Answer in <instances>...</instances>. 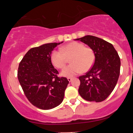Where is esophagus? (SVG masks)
Returning a JSON list of instances; mask_svg holds the SVG:
<instances>
[{
    "label": "esophagus",
    "instance_id": "obj_1",
    "mask_svg": "<svg viewBox=\"0 0 133 133\" xmlns=\"http://www.w3.org/2000/svg\"><path fill=\"white\" fill-rule=\"evenodd\" d=\"M72 78L71 77H68V81L70 82H71L72 81Z\"/></svg>",
    "mask_w": 133,
    "mask_h": 133
}]
</instances>
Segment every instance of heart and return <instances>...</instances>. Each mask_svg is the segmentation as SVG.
Returning a JSON list of instances; mask_svg holds the SVG:
<instances>
[{"label":"heart","instance_id":"b5f03b06","mask_svg":"<svg viewBox=\"0 0 133 133\" xmlns=\"http://www.w3.org/2000/svg\"><path fill=\"white\" fill-rule=\"evenodd\" d=\"M70 65L62 70L61 75L70 77L87 71L91 68L94 62V54L90 48L85 47L82 43L73 42L61 49H56L51 56L52 63L57 68L64 66L67 57H70Z\"/></svg>","mask_w":133,"mask_h":133}]
</instances>
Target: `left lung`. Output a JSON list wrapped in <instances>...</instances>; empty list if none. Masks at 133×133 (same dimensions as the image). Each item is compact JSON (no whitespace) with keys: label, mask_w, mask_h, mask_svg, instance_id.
I'll return each instance as SVG.
<instances>
[{"label":"left lung","mask_w":133,"mask_h":133,"mask_svg":"<svg viewBox=\"0 0 133 133\" xmlns=\"http://www.w3.org/2000/svg\"><path fill=\"white\" fill-rule=\"evenodd\" d=\"M93 51V66L84 76L79 77V93L87 101L99 102L110 96L117 84L121 60L111 43L96 36H85L76 39Z\"/></svg>","instance_id":"1"}]
</instances>
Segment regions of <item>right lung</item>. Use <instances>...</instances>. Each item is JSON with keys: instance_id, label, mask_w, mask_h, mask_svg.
<instances>
[{"instance_id": "right-lung-1", "label": "right lung", "mask_w": 133, "mask_h": 133, "mask_svg": "<svg viewBox=\"0 0 133 133\" xmlns=\"http://www.w3.org/2000/svg\"><path fill=\"white\" fill-rule=\"evenodd\" d=\"M59 43H48L31 48L19 63L17 77L28 101L41 110H50L62 102L69 82L59 78L51 56Z\"/></svg>"}]
</instances>
